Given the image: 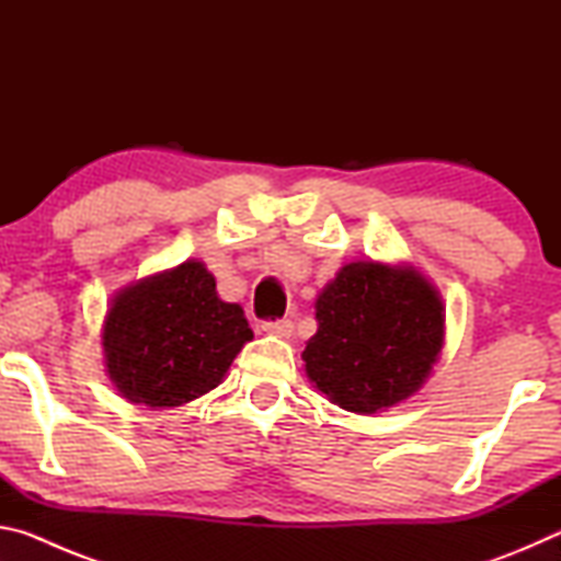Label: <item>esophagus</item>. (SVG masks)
I'll use <instances>...</instances> for the list:
<instances>
[{"mask_svg": "<svg viewBox=\"0 0 561 561\" xmlns=\"http://www.w3.org/2000/svg\"><path fill=\"white\" fill-rule=\"evenodd\" d=\"M262 329L267 331V334H272V336H282V339H287V336H291L294 324H291L289 319H277V321H264Z\"/></svg>", "mask_w": 561, "mask_h": 561, "instance_id": "1", "label": "esophagus"}]
</instances>
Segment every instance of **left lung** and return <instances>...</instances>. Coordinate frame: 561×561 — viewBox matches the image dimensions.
Segmentation results:
<instances>
[{
	"label": "left lung",
	"instance_id": "left-lung-1",
	"mask_svg": "<svg viewBox=\"0 0 561 561\" xmlns=\"http://www.w3.org/2000/svg\"><path fill=\"white\" fill-rule=\"evenodd\" d=\"M307 376L331 403L376 413L411 398L431 376L445 339L438 289L413 267L351 262L321 289Z\"/></svg>",
	"mask_w": 561,
	"mask_h": 561
}]
</instances>
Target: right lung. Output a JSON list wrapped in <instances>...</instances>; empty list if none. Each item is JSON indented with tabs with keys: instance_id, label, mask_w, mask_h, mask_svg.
I'll return each instance as SVG.
<instances>
[{
	"instance_id": "1",
	"label": "right lung",
	"mask_w": 561,
	"mask_h": 561,
	"mask_svg": "<svg viewBox=\"0 0 561 561\" xmlns=\"http://www.w3.org/2000/svg\"><path fill=\"white\" fill-rule=\"evenodd\" d=\"M252 336L240 304L217 297L215 277L195 260L121 289L101 334L118 393L148 408L213 391Z\"/></svg>"
}]
</instances>
